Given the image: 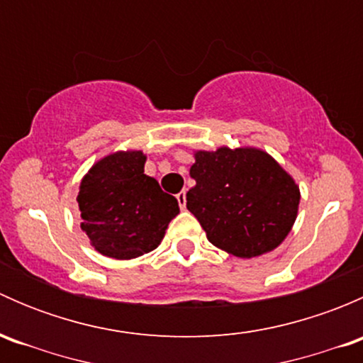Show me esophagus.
<instances>
[{
	"mask_svg": "<svg viewBox=\"0 0 363 363\" xmlns=\"http://www.w3.org/2000/svg\"><path fill=\"white\" fill-rule=\"evenodd\" d=\"M175 199H177L179 207H181V208L186 207V191H184V189H182L181 193H177V195H175Z\"/></svg>",
	"mask_w": 363,
	"mask_h": 363,
	"instance_id": "34e87169",
	"label": "esophagus"
}]
</instances>
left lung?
Listing matches in <instances>:
<instances>
[{
    "instance_id": "1",
    "label": "left lung",
    "mask_w": 363,
    "mask_h": 363,
    "mask_svg": "<svg viewBox=\"0 0 363 363\" xmlns=\"http://www.w3.org/2000/svg\"><path fill=\"white\" fill-rule=\"evenodd\" d=\"M196 186L186 207L214 246L252 258L279 246L294 226L300 191L295 181L258 149L199 151L189 170Z\"/></svg>"
}]
</instances>
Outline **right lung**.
Masks as SVG:
<instances>
[{
    "label": "right lung",
    "instance_id": "right-lung-1",
    "mask_svg": "<svg viewBox=\"0 0 363 363\" xmlns=\"http://www.w3.org/2000/svg\"><path fill=\"white\" fill-rule=\"evenodd\" d=\"M144 163L142 151L116 152L80 182V228L101 255L128 259L156 250L179 214L177 199L144 174Z\"/></svg>",
    "mask_w": 363,
    "mask_h": 363
}]
</instances>
